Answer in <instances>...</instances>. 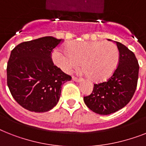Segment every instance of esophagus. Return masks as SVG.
<instances>
[{
	"label": "esophagus",
	"instance_id": "1",
	"mask_svg": "<svg viewBox=\"0 0 146 146\" xmlns=\"http://www.w3.org/2000/svg\"><path fill=\"white\" fill-rule=\"evenodd\" d=\"M72 79H73V81H75V82H79V81H80V79H79V78H78V77H76V76L72 77Z\"/></svg>",
	"mask_w": 146,
	"mask_h": 146
}]
</instances>
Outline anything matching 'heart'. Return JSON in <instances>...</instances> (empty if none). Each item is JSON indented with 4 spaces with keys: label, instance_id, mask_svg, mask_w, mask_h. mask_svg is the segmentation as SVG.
Instances as JSON below:
<instances>
[{
    "label": "heart",
    "instance_id": "obj_1",
    "mask_svg": "<svg viewBox=\"0 0 146 146\" xmlns=\"http://www.w3.org/2000/svg\"><path fill=\"white\" fill-rule=\"evenodd\" d=\"M52 58L57 67L67 73L81 63L82 68L90 79L101 82L115 71L119 50L115 43L109 41H73L65 46V50L55 48Z\"/></svg>",
    "mask_w": 146,
    "mask_h": 146
}]
</instances>
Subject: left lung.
I'll use <instances>...</instances> for the list:
<instances>
[{"label": "left lung", "mask_w": 146, "mask_h": 146, "mask_svg": "<svg viewBox=\"0 0 146 146\" xmlns=\"http://www.w3.org/2000/svg\"><path fill=\"white\" fill-rule=\"evenodd\" d=\"M115 42L119 50V61L115 71L106 81L94 84L92 94L84 97L86 106L100 115H110L122 109L131 101L137 89L138 61L127 47Z\"/></svg>", "instance_id": "obj_1"}]
</instances>
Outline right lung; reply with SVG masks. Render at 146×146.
<instances>
[{"label": "right lung", "instance_id": "right-lung-1", "mask_svg": "<svg viewBox=\"0 0 146 146\" xmlns=\"http://www.w3.org/2000/svg\"><path fill=\"white\" fill-rule=\"evenodd\" d=\"M63 40L44 36L23 42L12 50L7 67L9 92L20 106L45 112L56 106L61 85L71 76L55 66L52 52Z\"/></svg>", "mask_w": 146, "mask_h": 146}]
</instances>
